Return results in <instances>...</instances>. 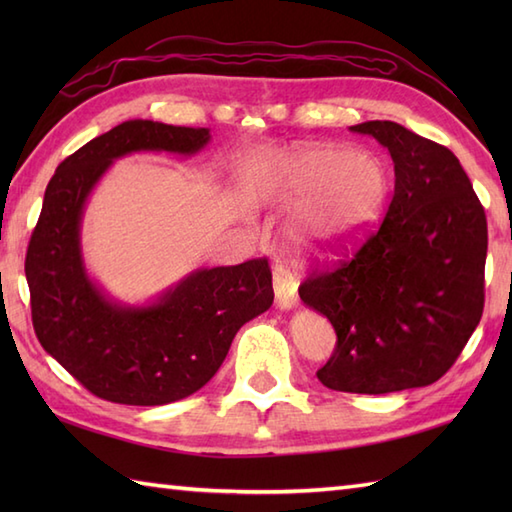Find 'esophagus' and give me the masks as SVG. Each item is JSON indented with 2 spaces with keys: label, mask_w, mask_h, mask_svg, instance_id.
Here are the masks:
<instances>
[{
  "label": "esophagus",
  "mask_w": 512,
  "mask_h": 512,
  "mask_svg": "<svg viewBox=\"0 0 512 512\" xmlns=\"http://www.w3.org/2000/svg\"><path fill=\"white\" fill-rule=\"evenodd\" d=\"M297 286L299 281L297 277L290 273L286 268H275V301L281 310H290L299 303L297 295Z\"/></svg>",
  "instance_id": "obj_1"
}]
</instances>
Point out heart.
I'll return each instance as SVG.
<instances>
[{
  "label": "heart",
  "mask_w": 512,
  "mask_h": 512,
  "mask_svg": "<svg viewBox=\"0 0 512 512\" xmlns=\"http://www.w3.org/2000/svg\"><path fill=\"white\" fill-rule=\"evenodd\" d=\"M387 191L385 165L372 154L345 147L292 151L277 173L270 198L301 202L290 237L297 248L339 244L374 220Z\"/></svg>",
  "instance_id": "1"
}]
</instances>
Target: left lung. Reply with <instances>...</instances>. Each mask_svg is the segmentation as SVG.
<instances>
[{
  "label": "left lung",
  "instance_id": "8db88e82",
  "mask_svg": "<svg viewBox=\"0 0 512 512\" xmlns=\"http://www.w3.org/2000/svg\"><path fill=\"white\" fill-rule=\"evenodd\" d=\"M350 129L387 147L396 184L383 222L356 253L299 286L301 301L336 332L317 376L350 394L431 385L482 319L484 206L451 149L391 121Z\"/></svg>",
  "mask_w": 512,
  "mask_h": 512
}]
</instances>
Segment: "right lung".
<instances>
[{
  "instance_id": "1",
  "label": "right lung",
  "mask_w": 512,
  "mask_h": 512,
  "mask_svg": "<svg viewBox=\"0 0 512 512\" xmlns=\"http://www.w3.org/2000/svg\"><path fill=\"white\" fill-rule=\"evenodd\" d=\"M204 127L127 121L65 158L48 182L26 253L35 334L54 361L103 400L154 407L195 394L224 363L237 330L273 306L268 259L195 270L156 303H114L85 273L81 217L94 184L134 151L191 156Z\"/></svg>"
}]
</instances>
